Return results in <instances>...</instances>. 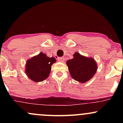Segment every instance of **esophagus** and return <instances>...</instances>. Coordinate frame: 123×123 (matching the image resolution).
<instances>
[{
    "label": "esophagus",
    "instance_id": "esophagus-1",
    "mask_svg": "<svg viewBox=\"0 0 123 123\" xmlns=\"http://www.w3.org/2000/svg\"><path fill=\"white\" fill-rule=\"evenodd\" d=\"M58 62H63L65 61V59L63 57H58Z\"/></svg>",
    "mask_w": 123,
    "mask_h": 123
}]
</instances>
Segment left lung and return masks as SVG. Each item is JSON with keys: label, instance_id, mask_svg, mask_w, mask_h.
Instances as JSON below:
<instances>
[{"label": "left lung", "instance_id": "8db88e82", "mask_svg": "<svg viewBox=\"0 0 123 123\" xmlns=\"http://www.w3.org/2000/svg\"><path fill=\"white\" fill-rule=\"evenodd\" d=\"M66 64L73 79L83 83L92 78L98 67L93 58L84 57L77 52L73 54V59L67 61Z\"/></svg>", "mask_w": 123, "mask_h": 123}]
</instances>
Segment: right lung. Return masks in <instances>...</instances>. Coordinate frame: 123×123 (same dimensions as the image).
Returning a JSON list of instances; mask_svg holds the SVG:
<instances>
[{
	"mask_svg": "<svg viewBox=\"0 0 123 123\" xmlns=\"http://www.w3.org/2000/svg\"><path fill=\"white\" fill-rule=\"evenodd\" d=\"M55 62V58H50L46 54L40 53L27 61L25 73L31 80L35 82H40L47 78L51 65Z\"/></svg>",
	"mask_w": 123,
	"mask_h": 123,
	"instance_id": "obj_1",
	"label": "right lung"
}]
</instances>
